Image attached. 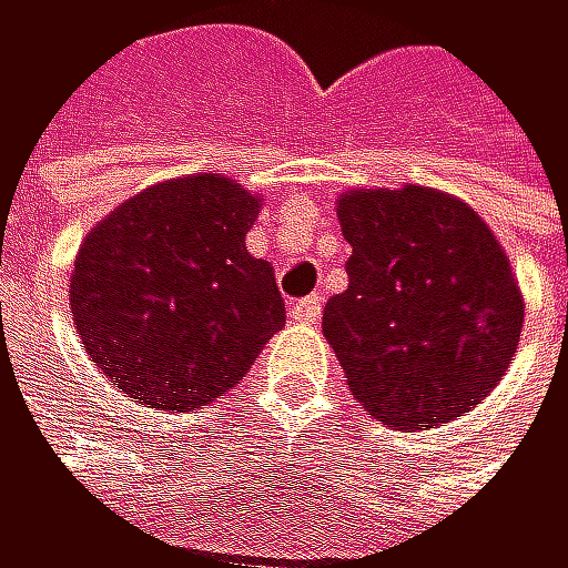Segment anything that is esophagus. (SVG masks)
Returning <instances> with one entry per match:
<instances>
[{"label":"esophagus","mask_w":568,"mask_h":568,"mask_svg":"<svg viewBox=\"0 0 568 568\" xmlns=\"http://www.w3.org/2000/svg\"><path fill=\"white\" fill-rule=\"evenodd\" d=\"M287 315H291L297 325H318V322H322V297H318V294H311V297L294 301Z\"/></svg>","instance_id":"1"}]
</instances>
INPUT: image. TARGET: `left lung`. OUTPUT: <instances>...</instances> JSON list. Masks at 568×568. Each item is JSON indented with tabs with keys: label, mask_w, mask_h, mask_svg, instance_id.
<instances>
[{
	"label": "left lung",
	"mask_w": 568,
	"mask_h": 568,
	"mask_svg": "<svg viewBox=\"0 0 568 568\" xmlns=\"http://www.w3.org/2000/svg\"><path fill=\"white\" fill-rule=\"evenodd\" d=\"M348 287L322 332L368 416L430 430L470 413L508 373L525 297L505 246L464 200L430 185L338 195Z\"/></svg>",
	"instance_id": "left-lung-1"
}]
</instances>
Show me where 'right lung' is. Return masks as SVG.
<instances>
[{
	"label": "right lung",
	"instance_id": "obj_1",
	"mask_svg": "<svg viewBox=\"0 0 568 568\" xmlns=\"http://www.w3.org/2000/svg\"><path fill=\"white\" fill-rule=\"evenodd\" d=\"M261 195L220 172L179 175L83 236L70 311L91 362L134 403L203 409L284 325L274 267L246 253Z\"/></svg>",
	"mask_w": 568,
	"mask_h": 568
}]
</instances>
